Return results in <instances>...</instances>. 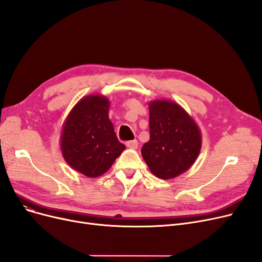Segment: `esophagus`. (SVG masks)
<instances>
[{
	"label": "esophagus",
	"mask_w": 262,
	"mask_h": 262,
	"mask_svg": "<svg viewBox=\"0 0 262 262\" xmlns=\"http://www.w3.org/2000/svg\"><path fill=\"white\" fill-rule=\"evenodd\" d=\"M125 145H127V147H129L131 149H137L139 146V143L137 140H133V141H129L125 143Z\"/></svg>",
	"instance_id": "esophagus-1"
}]
</instances>
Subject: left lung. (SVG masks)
<instances>
[{"label": "left lung", "mask_w": 262, "mask_h": 262, "mask_svg": "<svg viewBox=\"0 0 262 262\" xmlns=\"http://www.w3.org/2000/svg\"><path fill=\"white\" fill-rule=\"evenodd\" d=\"M150 138L142 156L150 172L162 180L184 173L202 149V132L182 106L170 100L148 104Z\"/></svg>", "instance_id": "8db88e82"}]
</instances>
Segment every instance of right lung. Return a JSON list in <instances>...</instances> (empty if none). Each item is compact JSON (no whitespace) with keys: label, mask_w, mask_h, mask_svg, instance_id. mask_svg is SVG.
Returning a JSON list of instances; mask_svg holds the SVG:
<instances>
[{"label":"right lung","mask_w":262,"mask_h":262,"mask_svg":"<svg viewBox=\"0 0 262 262\" xmlns=\"http://www.w3.org/2000/svg\"><path fill=\"white\" fill-rule=\"evenodd\" d=\"M110 106V100L102 94L84 96L62 124L61 155L71 168L89 178L104 174L125 149L108 117Z\"/></svg>","instance_id":"1"}]
</instances>
